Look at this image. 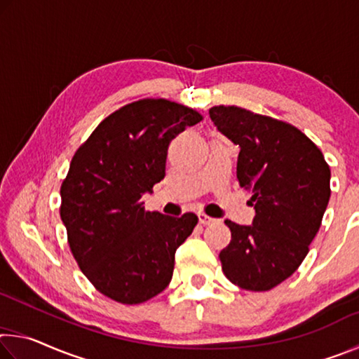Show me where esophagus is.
<instances>
[{"label":"esophagus","instance_id":"esophagus-1","mask_svg":"<svg viewBox=\"0 0 359 359\" xmlns=\"http://www.w3.org/2000/svg\"><path fill=\"white\" fill-rule=\"evenodd\" d=\"M198 220H199V223H201V224H210V223L215 222V218L205 215L204 212H199V214H198Z\"/></svg>","mask_w":359,"mask_h":359}]
</instances>
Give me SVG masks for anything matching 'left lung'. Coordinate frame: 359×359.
Here are the masks:
<instances>
[{
    "instance_id": "obj_1",
    "label": "left lung",
    "mask_w": 359,
    "mask_h": 359,
    "mask_svg": "<svg viewBox=\"0 0 359 359\" xmlns=\"http://www.w3.org/2000/svg\"><path fill=\"white\" fill-rule=\"evenodd\" d=\"M217 130L239 145L238 180L252 193L250 226L226 220L231 242L223 274L248 291H267L293 274L309 253L331 196V169L296 126L238 106H214Z\"/></svg>"
}]
</instances>
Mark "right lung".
I'll use <instances>...</instances> for the list:
<instances>
[{
  "mask_svg": "<svg viewBox=\"0 0 359 359\" xmlns=\"http://www.w3.org/2000/svg\"><path fill=\"white\" fill-rule=\"evenodd\" d=\"M201 120L179 102L144 98L102 120L72 156L60 217L83 276L114 301L141 304L171 282L198 217L147 212L141 198L165 179L172 139Z\"/></svg>",
  "mask_w": 359,
  "mask_h": 359,
  "instance_id": "1",
  "label": "right lung"
}]
</instances>
